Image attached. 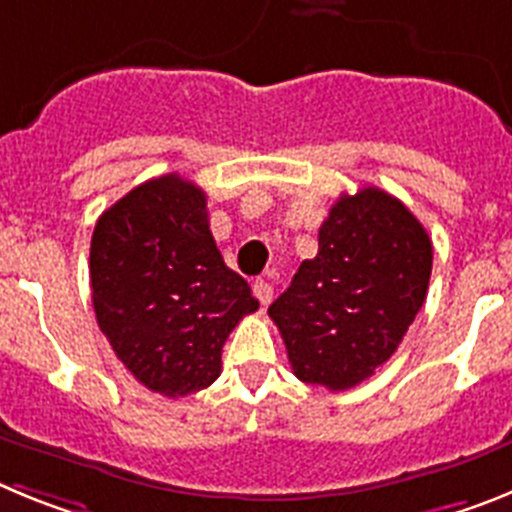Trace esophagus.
<instances>
[{"label": "esophagus", "instance_id": "34e87169", "mask_svg": "<svg viewBox=\"0 0 512 512\" xmlns=\"http://www.w3.org/2000/svg\"><path fill=\"white\" fill-rule=\"evenodd\" d=\"M253 297H256L261 305H269L271 297H274V287H271L266 279H256V282H253Z\"/></svg>", "mask_w": 512, "mask_h": 512}]
</instances>
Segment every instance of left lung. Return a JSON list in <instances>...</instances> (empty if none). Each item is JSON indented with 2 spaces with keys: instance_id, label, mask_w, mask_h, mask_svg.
I'll return each mask as SVG.
<instances>
[{
  "instance_id": "left-lung-1",
  "label": "left lung",
  "mask_w": 512,
  "mask_h": 512,
  "mask_svg": "<svg viewBox=\"0 0 512 512\" xmlns=\"http://www.w3.org/2000/svg\"><path fill=\"white\" fill-rule=\"evenodd\" d=\"M433 246L418 217L377 187L341 194L302 261L271 302L297 379L351 390L390 359L425 302Z\"/></svg>"
}]
</instances>
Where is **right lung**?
<instances>
[{
    "label": "right lung",
    "mask_w": 512,
    "mask_h": 512,
    "mask_svg": "<svg viewBox=\"0 0 512 512\" xmlns=\"http://www.w3.org/2000/svg\"><path fill=\"white\" fill-rule=\"evenodd\" d=\"M89 279L117 359L166 397L210 387L230 330L259 310L217 251L205 192L179 174L138 184L99 215Z\"/></svg>",
    "instance_id": "add662e5"
}]
</instances>
